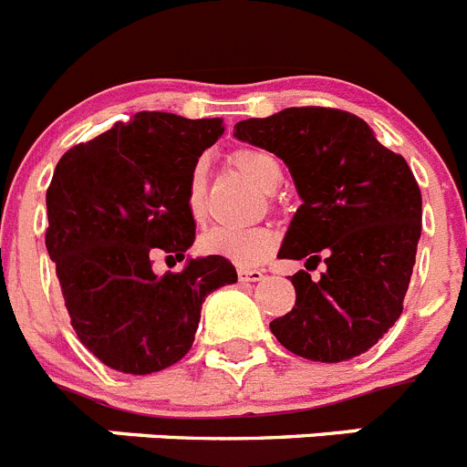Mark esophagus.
Wrapping results in <instances>:
<instances>
[{
	"mask_svg": "<svg viewBox=\"0 0 467 467\" xmlns=\"http://www.w3.org/2000/svg\"><path fill=\"white\" fill-rule=\"evenodd\" d=\"M238 278H241L243 283H259V280H264V271L241 266V269H238Z\"/></svg>",
	"mask_w": 467,
	"mask_h": 467,
	"instance_id": "obj_1",
	"label": "esophagus"
}]
</instances>
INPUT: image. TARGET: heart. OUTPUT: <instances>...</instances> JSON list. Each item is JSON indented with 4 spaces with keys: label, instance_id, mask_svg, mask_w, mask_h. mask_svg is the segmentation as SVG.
<instances>
[{
    "label": "heart",
    "instance_id": "b5f03b06",
    "mask_svg": "<svg viewBox=\"0 0 467 467\" xmlns=\"http://www.w3.org/2000/svg\"><path fill=\"white\" fill-rule=\"evenodd\" d=\"M231 168L247 177L262 192H274L283 180L280 163L271 151L257 147H241L231 151ZM187 213L193 222H203L208 205H205V168L203 163L193 166L187 180ZM201 253L210 257L229 259L243 266H254L274 254L278 236L271 226H250V229H231V226H214L205 231L201 241Z\"/></svg>",
    "mask_w": 467,
    "mask_h": 467
}]
</instances>
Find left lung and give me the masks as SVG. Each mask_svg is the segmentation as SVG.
<instances>
[{
  "label": "left lung",
  "instance_id": "left-lung-1",
  "mask_svg": "<svg viewBox=\"0 0 467 467\" xmlns=\"http://www.w3.org/2000/svg\"><path fill=\"white\" fill-rule=\"evenodd\" d=\"M241 142L283 161L301 205L280 259H325L292 275L296 301L269 325L295 356L341 362L372 348L402 313L420 238V192L407 161L356 114L290 107L236 123Z\"/></svg>",
  "mask_w": 467,
  "mask_h": 467
}]
</instances>
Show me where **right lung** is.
<instances>
[{
	"instance_id": "1",
	"label": "right lung",
	"mask_w": 467,
	"mask_h": 467,
	"mask_svg": "<svg viewBox=\"0 0 467 467\" xmlns=\"http://www.w3.org/2000/svg\"><path fill=\"white\" fill-rule=\"evenodd\" d=\"M224 133L222 119L138 111L65 151L47 192V250L81 344L123 374L175 365L196 337L205 296L238 280L222 257H187L196 222L187 180ZM156 254L188 259L156 276Z\"/></svg>"
}]
</instances>
